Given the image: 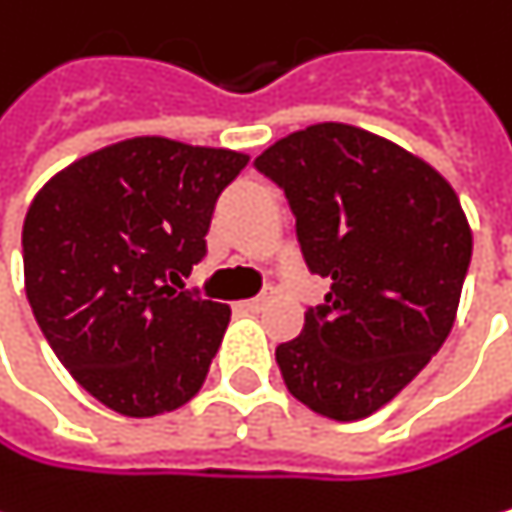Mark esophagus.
Returning <instances> with one entry per match:
<instances>
[{
    "label": "esophagus",
    "mask_w": 512,
    "mask_h": 512,
    "mask_svg": "<svg viewBox=\"0 0 512 512\" xmlns=\"http://www.w3.org/2000/svg\"><path fill=\"white\" fill-rule=\"evenodd\" d=\"M264 303H267V297H251V300H242L239 309H242V312H261Z\"/></svg>",
    "instance_id": "1"
}]
</instances>
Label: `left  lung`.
I'll return each instance as SVG.
<instances>
[{"label":"left lung","instance_id":"obj_1","mask_svg":"<svg viewBox=\"0 0 512 512\" xmlns=\"http://www.w3.org/2000/svg\"><path fill=\"white\" fill-rule=\"evenodd\" d=\"M254 166L285 191L309 270L331 279L276 349L282 379L324 419H367L455 324L473 248L458 194L422 157L337 121L279 139Z\"/></svg>","mask_w":512,"mask_h":512}]
</instances>
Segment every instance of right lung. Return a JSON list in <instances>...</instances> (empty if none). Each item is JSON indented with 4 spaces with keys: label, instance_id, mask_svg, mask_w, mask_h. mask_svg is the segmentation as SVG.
<instances>
[{
    "label": "right lung",
    "instance_id": "right-lung-1",
    "mask_svg": "<svg viewBox=\"0 0 512 512\" xmlns=\"http://www.w3.org/2000/svg\"><path fill=\"white\" fill-rule=\"evenodd\" d=\"M248 154L166 136L105 145L35 194L23 285L60 364L99 404L148 419L203 388L230 306L185 291L215 200Z\"/></svg>",
    "mask_w": 512,
    "mask_h": 512
}]
</instances>
